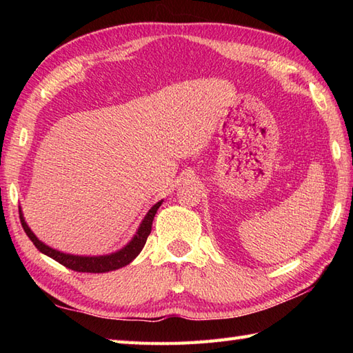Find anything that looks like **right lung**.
<instances>
[{"label": "right lung", "mask_w": 353, "mask_h": 353, "mask_svg": "<svg viewBox=\"0 0 353 353\" xmlns=\"http://www.w3.org/2000/svg\"><path fill=\"white\" fill-rule=\"evenodd\" d=\"M162 201L163 200L157 201L156 205L152 206V209H150V211L145 214L144 220L141 221L137 234L133 235V238L123 247V249H119V250H117L114 253H109V254H100V256H83V254H71V253H63L61 250L52 249V247L42 243L41 239L33 234L32 229L28 228V224L24 219V214H22L21 208H19V219H21V224H22V228H24L27 236L32 239V243L36 245V249L41 253L47 254V256L57 261L59 264L65 265L66 268H71V270H74V272L106 273V272H114V270L129 265L130 262L141 253V250L144 249L147 238L150 235V232H152L153 219L157 212V209H159V206L162 205Z\"/></svg>", "instance_id": "right-lung-1"}]
</instances>
